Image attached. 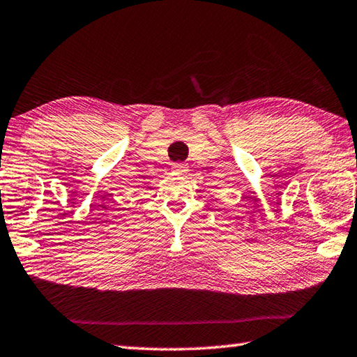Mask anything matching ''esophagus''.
<instances>
[{"label":"esophagus","instance_id":"esophagus-1","mask_svg":"<svg viewBox=\"0 0 357 357\" xmlns=\"http://www.w3.org/2000/svg\"><path fill=\"white\" fill-rule=\"evenodd\" d=\"M172 170L174 172V173H185L187 172V164H184V162H174L173 164V167H172Z\"/></svg>","mask_w":357,"mask_h":357}]
</instances>
